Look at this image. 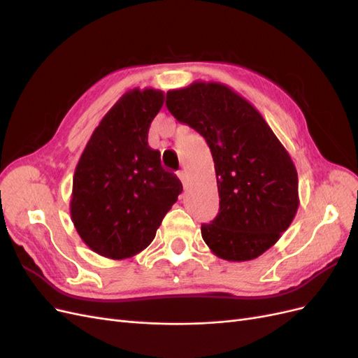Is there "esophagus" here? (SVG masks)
<instances>
[{"label": "esophagus", "instance_id": "34e87169", "mask_svg": "<svg viewBox=\"0 0 358 358\" xmlns=\"http://www.w3.org/2000/svg\"><path fill=\"white\" fill-rule=\"evenodd\" d=\"M178 176H179V179L182 180V185L187 188V187H188V182H189V176H188V173H187L185 170H182V171H179V175H178Z\"/></svg>", "mask_w": 358, "mask_h": 358}]
</instances>
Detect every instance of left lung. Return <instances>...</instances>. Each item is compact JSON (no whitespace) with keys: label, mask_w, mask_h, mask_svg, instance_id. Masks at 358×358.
Segmentation results:
<instances>
[{"label":"left lung","mask_w":358,"mask_h":358,"mask_svg":"<svg viewBox=\"0 0 358 358\" xmlns=\"http://www.w3.org/2000/svg\"><path fill=\"white\" fill-rule=\"evenodd\" d=\"M166 106L208 142L220 212L201 225L210 251L249 262L272 248L299 209L294 162L255 107L218 82H194L167 92Z\"/></svg>","instance_id":"left-lung-1"}]
</instances>
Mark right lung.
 Listing matches in <instances>:
<instances>
[{"label": "right lung", "instance_id": "1", "mask_svg": "<svg viewBox=\"0 0 358 358\" xmlns=\"http://www.w3.org/2000/svg\"><path fill=\"white\" fill-rule=\"evenodd\" d=\"M164 92L134 88L104 115L73 176L71 221L80 239L106 258H129L150 245L178 201L182 183L148 145Z\"/></svg>", "mask_w": 358, "mask_h": 358}]
</instances>
